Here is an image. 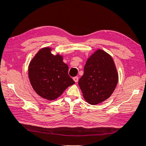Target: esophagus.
I'll use <instances>...</instances> for the list:
<instances>
[{
	"mask_svg": "<svg viewBox=\"0 0 146 146\" xmlns=\"http://www.w3.org/2000/svg\"><path fill=\"white\" fill-rule=\"evenodd\" d=\"M73 80H74V82L76 83H77L78 82V77H75L73 78Z\"/></svg>",
	"mask_w": 146,
	"mask_h": 146,
	"instance_id": "obj_1",
	"label": "esophagus"
}]
</instances>
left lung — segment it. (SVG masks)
Returning a JSON list of instances; mask_svg holds the SVG:
<instances>
[{"label":"left lung","mask_w":146,"mask_h":146,"mask_svg":"<svg viewBox=\"0 0 146 146\" xmlns=\"http://www.w3.org/2000/svg\"><path fill=\"white\" fill-rule=\"evenodd\" d=\"M118 82V73L112 57L98 49L86 61L78 85L88 104L97 105L111 96Z\"/></svg>","instance_id":"obj_1"}]
</instances>
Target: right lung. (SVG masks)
I'll return each instance as SVG.
<instances>
[{
  "mask_svg": "<svg viewBox=\"0 0 146 146\" xmlns=\"http://www.w3.org/2000/svg\"><path fill=\"white\" fill-rule=\"evenodd\" d=\"M50 47L39 50L29 66V78L37 94L47 100L60 97L66 88L75 83L68 75V66L63 56L51 53Z\"/></svg>",
  "mask_w": 146,
  "mask_h": 146,
  "instance_id": "1",
  "label": "right lung"
}]
</instances>
